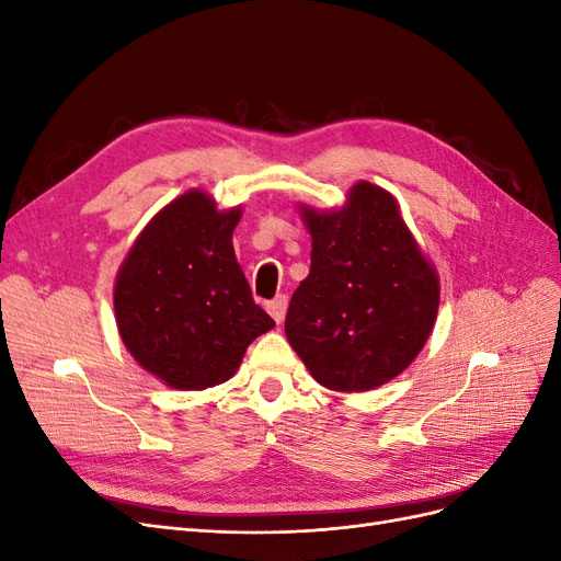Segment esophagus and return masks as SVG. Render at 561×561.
<instances>
[{
  "mask_svg": "<svg viewBox=\"0 0 561 561\" xmlns=\"http://www.w3.org/2000/svg\"><path fill=\"white\" fill-rule=\"evenodd\" d=\"M266 311H268V316L274 318L278 325L280 322L285 320V311H287V297L285 295H278L276 299H271V301H266Z\"/></svg>",
  "mask_w": 561,
  "mask_h": 561,
  "instance_id": "esophagus-1",
  "label": "esophagus"
}]
</instances>
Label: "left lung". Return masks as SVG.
<instances>
[{
    "mask_svg": "<svg viewBox=\"0 0 561 561\" xmlns=\"http://www.w3.org/2000/svg\"><path fill=\"white\" fill-rule=\"evenodd\" d=\"M311 233V271L285 316L287 342L311 377L365 393L414 363L433 332L439 278L404 225L398 198L355 182L342 208L299 203Z\"/></svg>",
    "mask_w": 561,
    "mask_h": 561,
    "instance_id": "obj_1",
    "label": "left lung"
}]
</instances>
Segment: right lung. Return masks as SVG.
Segmentation results:
<instances>
[{
	"instance_id": "obj_1",
	"label": "right lung",
	"mask_w": 561,
	"mask_h": 561,
	"mask_svg": "<svg viewBox=\"0 0 561 561\" xmlns=\"http://www.w3.org/2000/svg\"><path fill=\"white\" fill-rule=\"evenodd\" d=\"M243 208L190 190L163 206L118 266L114 313L124 346L175 390L229 381L252 339L276 325L252 299L231 236Z\"/></svg>"
}]
</instances>
